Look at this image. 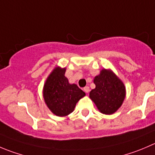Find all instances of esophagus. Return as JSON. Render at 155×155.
I'll return each instance as SVG.
<instances>
[{
	"label": "esophagus",
	"instance_id": "esophagus-1",
	"mask_svg": "<svg viewBox=\"0 0 155 155\" xmlns=\"http://www.w3.org/2000/svg\"><path fill=\"white\" fill-rule=\"evenodd\" d=\"M83 90L85 91V92L88 93V92H89V91H90V88H89V87H88V86H85V88H83Z\"/></svg>",
	"mask_w": 155,
	"mask_h": 155
}]
</instances>
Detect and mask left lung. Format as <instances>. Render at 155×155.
Wrapping results in <instances>:
<instances>
[{"instance_id": "left-lung-1", "label": "left lung", "mask_w": 155, "mask_h": 155, "mask_svg": "<svg viewBox=\"0 0 155 155\" xmlns=\"http://www.w3.org/2000/svg\"><path fill=\"white\" fill-rule=\"evenodd\" d=\"M95 88L89 97L101 114H113L124 103L126 87L123 81L110 69H102L94 79Z\"/></svg>"}]
</instances>
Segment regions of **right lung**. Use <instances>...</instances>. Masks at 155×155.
<instances>
[{
    "mask_svg": "<svg viewBox=\"0 0 155 155\" xmlns=\"http://www.w3.org/2000/svg\"><path fill=\"white\" fill-rule=\"evenodd\" d=\"M66 68L55 67L43 87V97L48 107L58 117L71 114L85 93L76 84H70L65 76Z\"/></svg>",
    "mask_w": 155,
    "mask_h": 155,
    "instance_id": "right-lung-1",
    "label": "right lung"
}]
</instances>
